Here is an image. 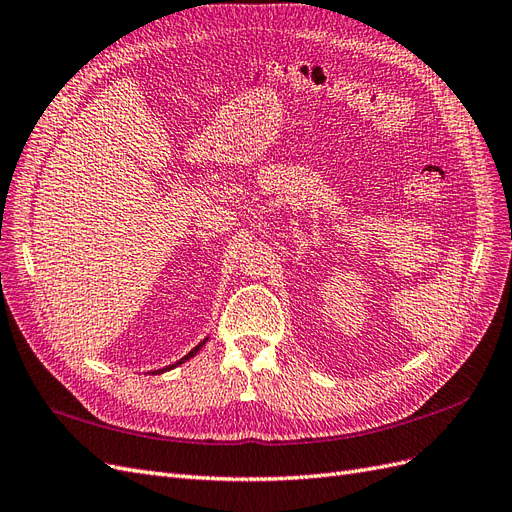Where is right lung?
<instances>
[{
  "instance_id": "1",
  "label": "right lung",
  "mask_w": 512,
  "mask_h": 512,
  "mask_svg": "<svg viewBox=\"0 0 512 512\" xmlns=\"http://www.w3.org/2000/svg\"><path fill=\"white\" fill-rule=\"evenodd\" d=\"M206 341H208V339H203V341H201V343H199L197 347H193V349H191V352H188V354H186L184 358H180L178 362H173V364H169V367H165V369H156V371H152V373H165V371H171V369H175V367H180V364H182V362H186V360H191V358H193V356H195V354L199 352V349H201L203 345H206Z\"/></svg>"
}]
</instances>
